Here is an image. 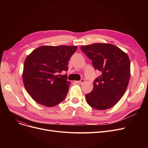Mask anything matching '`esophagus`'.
Segmentation results:
<instances>
[{"instance_id":"esophagus-1","label":"esophagus","mask_w":148,"mask_h":148,"mask_svg":"<svg viewBox=\"0 0 148 148\" xmlns=\"http://www.w3.org/2000/svg\"><path fill=\"white\" fill-rule=\"evenodd\" d=\"M84 82V80L83 79H82L80 81H77V83H79V84H82V83H83Z\"/></svg>"}]
</instances>
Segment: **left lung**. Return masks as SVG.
<instances>
[{"label": "left lung", "mask_w": 148, "mask_h": 148, "mask_svg": "<svg viewBox=\"0 0 148 148\" xmlns=\"http://www.w3.org/2000/svg\"><path fill=\"white\" fill-rule=\"evenodd\" d=\"M101 75L95 79L94 88L85 95L88 104L97 110L114 106L122 97L130 77V61L127 54L110 44L95 43L80 47Z\"/></svg>", "instance_id": "1"}]
</instances>
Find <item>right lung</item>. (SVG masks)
Segmentation results:
<instances>
[{"label":"right lung","instance_id":"right-lung-1","mask_svg":"<svg viewBox=\"0 0 148 148\" xmlns=\"http://www.w3.org/2000/svg\"><path fill=\"white\" fill-rule=\"evenodd\" d=\"M77 46H41L26 58L23 80L28 94L38 103L55 106L65 98L70 82L67 75H59L68 70L69 59Z\"/></svg>","mask_w":148,"mask_h":148}]
</instances>
